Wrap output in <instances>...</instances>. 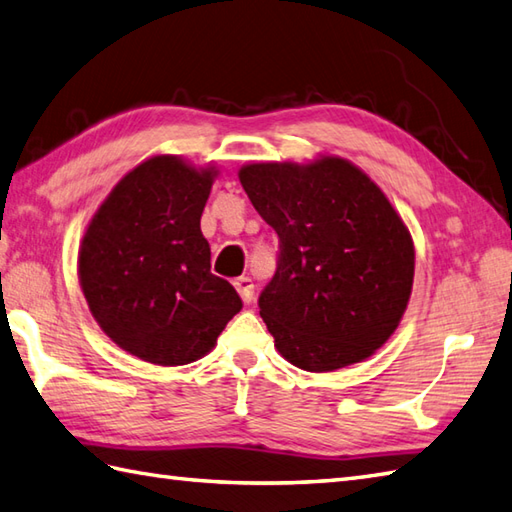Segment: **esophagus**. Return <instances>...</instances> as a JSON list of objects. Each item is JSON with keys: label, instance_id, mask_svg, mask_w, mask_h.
<instances>
[{"label": "esophagus", "instance_id": "1", "mask_svg": "<svg viewBox=\"0 0 512 512\" xmlns=\"http://www.w3.org/2000/svg\"><path fill=\"white\" fill-rule=\"evenodd\" d=\"M234 287H236V291H238V295H241V300L245 302V304H249L254 300V282H252V278H236L234 280Z\"/></svg>", "mask_w": 512, "mask_h": 512}]
</instances>
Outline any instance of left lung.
<instances>
[{"label": "left lung", "mask_w": 512, "mask_h": 512, "mask_svg": "<svg viewBox=\"0 0 512 512\" xmlns=\"http://www.w3.org/2000/svg\"><path fill=\"white\" fill-rule=\"evenodd\" d=\"M238 179L278 234L260 317L293 366L331 372L374 355L396 331L414 282V243L381 188L342 157L260 162Z\"/></svg>", "instance_id": "left-lung-1"}]
</instances>
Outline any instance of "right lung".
<instances>
[{
    "mask_svg": "<svg viewBox=\"0 0 512 512\" xmlns=\"http://www.w3.org/2000/svg\"><path fill=\"white\" fill-rule=\"evenodd\" d=\"M217 170L155 155L124 175L78 249V278L94 320L113 342L157 366H184L217 344L243 309L210 271L201 212Z\"/></svg>",
    "mask_w": 512,
    "mask_h": 512,
    "instance_id": "right-lung-1",
    "label": "right lung"
}]
</instances>
